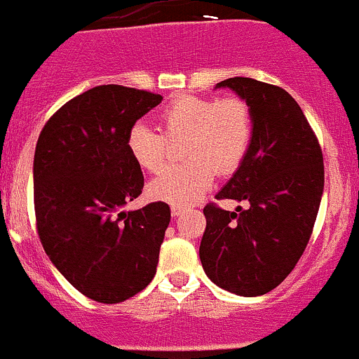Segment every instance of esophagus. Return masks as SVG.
<instances>
[{
  "label": "esophagus",
  "mask_w": 359,
  "mask_h": 359,
  "mask_svg": "<svg viewBox=\"0 0 359 359\" xmlns=\"http://www.w3.org/2000/svg\"><path fill=\"white\" fill-rule=\"evenodd\" d=\"M184 213V208H180V206H172V215L173 217H179Z\"/></svg>",
  "instance_id": "obj_1"
}]
</instances>
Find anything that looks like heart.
<instances>
[{
  "mask_svg": "<svg viewBox=\"0 0 359 359\" xmlns=\"http://www.w3.org/2000/svg\"><path fill=\"white\" fill-rule=\"evenodd\" d=\"M158 121L161 135L146 123H135L126 147L140 168L158 172L166 156L165 139H186L182 158L187 163L166 166L149 182L151 198L173 206L196 203L212 186L213 170L220 175L233 173L252 144V112L238 97H180L161 111Z\"/></svg>",
  "mask_w": 359,
  "mask_h": 359,
  "instance_id": "1",
  "label": "heart"
}]
</instances>
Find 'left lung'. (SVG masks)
<instances>
[{"instance_id":"1","label":"left lung","mask_w":359,"mask_h":359,"mask_svg":"<svg viewBox=\"0 0 359 359\" xmlns=\"http://www.w3.org/2000/svg\"><path fill=\"white\" fill-rule=\"evenodd\" d=\"M247 102L253 137L243 163L217 200L247 201L236 212L206 205L200 245L206 276L224 290L259 297L276 288L307 247L325 187L323 154L295 99L252 78H229Z\"/></svg>"}]
</instances>
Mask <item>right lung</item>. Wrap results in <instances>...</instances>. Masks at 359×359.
<instances>
[{
	"mask_svg": "<svg viewBox=\"0 0 359 359\" xmlns=\"http://www.w3.org/2000/svg\"><path fill=\"white\" fill-rule=\"evenodd\" d=\"M161 100L128 86H95L64 104L36 144L39 240L59 273L97 302H123L156 274L170 206L158 201L130 212L123 206L144 187L126 137Z\"/></svg>",
	"mask_w": 359,
	"mask_h": 359,
	"instance_id": "add662e5",
	"label": "right lung"
}]
</instances>
